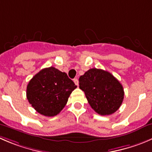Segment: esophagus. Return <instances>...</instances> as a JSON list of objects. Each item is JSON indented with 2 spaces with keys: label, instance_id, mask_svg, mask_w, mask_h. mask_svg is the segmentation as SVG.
<instances>
[{
  "label": "esophagus",
  "instance_id": "1",
  "mask_svg": "<svg viewBox=\"0 0 152 152\" xmlns=\"http://www.w3.org/2000/svg\"><path fill=\"white\" fill-rule=\"evenodd\" d=\"M73 82H74V83H75V85H79V81H78V79H73Z\"/></svg>",
  "mask_w": 152,
  "mask_h": 152
}]
</instances>
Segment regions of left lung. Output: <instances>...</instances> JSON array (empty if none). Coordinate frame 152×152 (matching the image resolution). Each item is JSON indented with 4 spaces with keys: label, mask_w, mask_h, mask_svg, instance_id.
Instances as JSON below:
<instances>
[{
    "label": "left lung",
    "mask_w": 152,
    "mask_h": 152,
    "mask_svg": "<svg viewBox=\"0 0 152 152\" xmlns=\"http://www.w3.org/2000/svg\"><path fill=\"white\" fill-rule=\"evenodd\" d=\"M91 107L100 115H110L120 108L124 99L123 85L111 73L101 69L88 70L79 79Z\"/></svg>",
    "instance_id": "obj_1"
}]
</instances>
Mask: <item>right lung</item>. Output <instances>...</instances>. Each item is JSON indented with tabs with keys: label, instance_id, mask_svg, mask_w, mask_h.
Segmentation results:
<instances>
[{
	"label": "right lung",
	"instance_id": "obj_1",
	"mask_svg": "<svg viewBox=\"0 0 152 152\" xmlns=\"http://www.w3.org/2000/svg\"><path fill=\"white\" fill-rule=\"evenodd\" d=\"M77 88L67 73L53 67L42 69L26 87V98L38 113L54 117L66 105L70 94Z\"/></svg>",
	"mask_w": 152,
	"mask_h": 152
}]
</instances>
